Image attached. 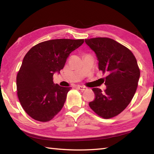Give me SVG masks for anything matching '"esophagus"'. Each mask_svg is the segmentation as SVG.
Returning a JSON list of instances; mask_svg holds the SVG:
<instances>
[{"instance_id":"esophagus-1","label":"esophagus","mask_w":154,"mask_h":154,"mask_svg":"<svg viewBox=\"0 0 154 154\" xmlns=\"http://www.w3.org/2000/svg\"><path fill=\"white\" fill-rule=\"evenodd\" d=\"M77 88H78V89H79L81 91H85L87 89V87H83V86H78Z\"/></svg>"}]
</instances>
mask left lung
I'll list each match as a JSON object with an SVG mask.
<instances>
[{
  "mask_svg": "<svg viewBox=\"0 0 154 154\" xmlns=\"http://www.w3.org/2000/svg\"><path fill=\"white\" fill-rule=\"evenodd\" d=\"M96 54L99 69L107 73L106 89L103 92L93 88L95 99L89 105L104 119H110L126 109L134 95L140 71L132 51L119 42L108 38L85 40Z\"/></svg>",
  "mask_w": 154,
  "mask_h": 154,
  "instance_id": "1",
  "label": "left lung"
}]
</instances>
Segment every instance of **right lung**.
<instances>
[{
	"instance_id": "1",
	"label": "right lung",
	"mask_w": 154,
	"mask_h": 154,
	"mask_svg": "<svg viewBox=\"0 0 154 154\" xmlns=\"http://www.w3.org/2000/svg\"><path fill=\"white\" fill-rule=\"evenodd\" d=\"M84 40L55 39L32 47L23 59L16 77L17 94L23 109L35 120H51L63 108L71 87L54 83L72 51Z\"/></svg>"
}]
</instances>
